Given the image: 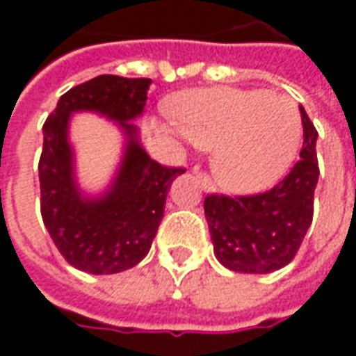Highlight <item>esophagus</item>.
Returning <instances> with one entry per match:
<instances>
[{
    "label": "esophagus",
    "instance_id": "obj_1",
    "mask_svg": "<svg viewBox=\"0 0 356 356\" xmlns=\"http://www.w3.org/2000/svg\"><path fill=\"white\" fill-rule=\"evenodd\" d=\"M194 173L198 175V183H200L202 191H204V193H213V191H216L213 181H211V179H209L206 173H198V170H196V168H194Z\"/></svg>",
    "mask_w": 356,
    "mask_h": 356
}]
</instances>
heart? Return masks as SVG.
Listing matches in <instances>:
<instances>
[{"mask_svg":"<svg viewBox=\"0 0 356 356\" xmlns=\"http://www.w3.org/2000/svg\"><path fill=\"white\" fill-rule=\"evenodd\" d=\"M170 112L181 135L213 148L219 183L236 194L267 191L298 154L301 116L290 97L263 89H194L175 97Z\"/></svg>","mask_w":356,"mask_h":356,"instance_id":"b5f03b06","label":"heart"}]
</instances>
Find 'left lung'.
I'll use <instances>...</instances> for the list:
<instances>
[{"instance_id":"left-lung-1","label":"left lung","mask_w":356,"mask_h":356,"mask_svg":"<svg viewBox=\"0 0 356 356\" xmlns=\"http://www.w3.org/2000/svg\"><path fill=\"white\" fill-rule=\"evenodd\" d=\"M301 160L278 185L254 196L209 194L204 200L217 261L234 273L267 275L282 268L298 254L311 227L318 183V133L305 108H301Z\"/></svg>"}]
</instances>
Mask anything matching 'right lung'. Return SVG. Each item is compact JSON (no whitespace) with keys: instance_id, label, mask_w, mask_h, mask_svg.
<instances>
[{"instance_id":"1","label":"right lung","mask_w":356,"mask_h":356,"mask_svg":"<svg viewBox=\"0 0 356 356\" xmlns=\"http://www.w3.org/2000/svg\"><path fill=\"white\" fill-rule=\"evenodd\" d=\"M152 80L97 76L66 91L43 124L40 158L42 217L57 250L89 275H116L145 259L162 223L171 183L185 173L154 162L133 120L143 116ZM95 111L124 133V154L109 188L99 197L81 191L67 139L70 118Z\"/></svg>"}]
</instances>
